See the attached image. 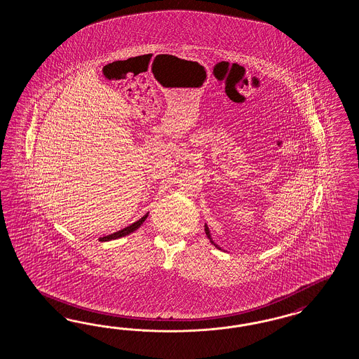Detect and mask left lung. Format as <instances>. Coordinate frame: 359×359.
I'll return each mask as SVG.
<instances>
[{
	"instance_id": "8db88e82",
	"label": "left lung",
	"mask_w": 359,
	"mask_h": 359,
	"mask_svg": "<svg viewBox=\"0 0 359 359\" xmlns=\"http://www.w3.org/2000/svg\"><path fill=\"white\" fill-rule=\"evenodd\" d=\"M205 233H207L208 238L210 239V242H212V243H215V242L212 241V238H210V234H209V229H208L207 225H205ZM216 248H218L217 245H216ZM218 249H219V248H218Z\"/></svg>"
}]
</instances>
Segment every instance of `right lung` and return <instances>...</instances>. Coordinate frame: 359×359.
Listing matches in <instances>:
<instances>
[{
  "mask_svg": "<svg viewBox=\"0 0 359 359\" xmlns=\"http://www.w3.org/2000/svg\"><path fill=\"white\" fill-rule=\"evenodd\" d=\"M147 218V215H144L141 219H138V221H135L134 224H131L129 225L128 228H123L122 230H118V231H116V233H113V234H109L107 237H101V238H98V241H101V242H105V241H110V239H117L121 238V237H125V236H128V234H130L133 231H135L137 229L141 226L142 224L144 222V219Z\"/></svg>",
  "mask_w": 359,
  "mask_h": 359,
  "instance_id": "add662e5",
  "label": "right lung"
}]
</instances>
